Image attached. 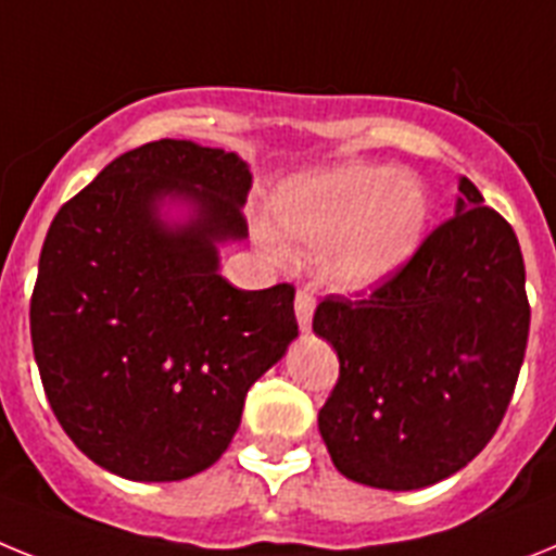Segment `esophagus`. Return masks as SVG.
<instances>
[{"mask_svg":"<svg viewBox=\"0 0 556 556\" xmlns=\"http://www.w3.org/2000/svg\"><path fill=\"white\" fill-rule=\"evenodd\" d=\"M314 293L311 291H296V302H293V311H296V321H300V330H311V319H314Z\"/></svg>","mask_w":556,"mask_h":556,"instance_id":"34e87169","label":"esophagus"}]
</instances>
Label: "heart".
I'll return each instance as SVG.
<instances>
[{"label":"heart","instance_id":"obj_1","mask_svg":"<svg viewBox=\"0 0 556 556\" xmlns=\"http://www.w3.org/2000/svg\"><path fill=\"white\" fill-rule=\"evenodd\" d=\"M429 191L384 163H342L288 177L270 217L288 240L319 251L321 279L342 293H372L407 268L427 235ZM270 251H282L265 237Z\"/></svg>","mask_w":556,"mask_h":556}]
</instances>
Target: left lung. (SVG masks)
Returning <instances> with one entry per match:
<instances>
[{"mask_svg":"<svg viewBox=\"0 0 556 556\" xmlns=\"http://www.w3.org/2000/svg\"><path fill=\"white\" fill-rule=\"evenodd\" d=\"M455 217L365 300L328 296L314 333L339 381L319 432L344 478L409 492L464 469L501 427L529 342L531 307L515 228L472 180Z\"/></svg>","mask_w":556,"mask_h":556,"instance_id":"8db88e82","label":"left lung"}]
</instances>
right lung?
<instances>
[{"label":"right lung","instance_id":"right-lung-1","mask_svg":"<svg viewBox=\"0 0 556 556\" xmlns=\"http://www.w3.org/2000/svg\"><path fill=\"white\" fill-rule=\"evenodd\" d=\"M249 163L191 141L124 152L50 223L33 356L70 441L127 480H184L231 444L245 393L296 339L293 286L240 291ZM172 205L187 208L169 222Z\"/></svg>","mask_w":556,"mask_h":556}]
</instances>
